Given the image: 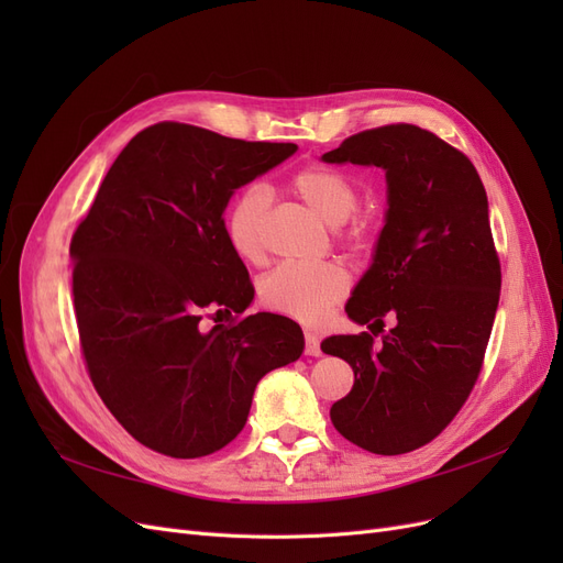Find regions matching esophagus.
<instances>
[{
    "mask_svg": "<svg viewBox=\"0 0 563 563\" xmlns=\"http://www.w3.org/2000/svg\"><path fill=\"white\" fill-rule=\"evenodd\" d=\"M305 354H310V356H319V354H321L319 335H317V333H312V331L305 333Z\"/></svg>",
    "mask_w": 563,
    "mask_h": 563,
    "instance_id": "esophagus-1",
    "label": "esophagus"
}]
</instances>
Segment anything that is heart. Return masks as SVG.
I'll use <instances>...</instances> for the list:
<instances>
[{
	"instance_id": "1",
	"label": "heart",
	"mask_w": 563,
	"mask_h": 563,
	"mask_svg": "<svg viewBox=\"0 0 563 563\" xmlns=\"http://www.w3.org/2000/svg\"><path fill=\"white\" fill-rule=\"evenodd\" d=\"M294 195L314 211L323 223L343 225L340 242L352 251H364L371 242V223L352 216L360 203V187L338 168L305 166L291 176ZM269 195L261 185H249L236 195L225 213V234L234 253L244 261L265 255ZM350 291V275L335 263L296 265L284 263L261 279L258 294L267 310L302 323H317Z\"/></svg>"
}]
</instances>
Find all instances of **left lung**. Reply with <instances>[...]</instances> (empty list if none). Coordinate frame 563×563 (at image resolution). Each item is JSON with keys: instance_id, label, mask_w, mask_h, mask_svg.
I'll list each match as a JSON object with an SVG mask.
<instances>
[{"instance_id": "8db88e82", "label": "left lung", "mask_w": 563, "mask_h": 563, "mask_svg": "<svg viewBox=\"0 0 563 563\" xmlns=\"http://www.w3.org/2000/svg\"><path fill=\"white\" fill-rule=\"evenodd\" d=\"M321 159L385 168L389 203L373 265L345 308L371 333L321 343L354 371L331 422L364 451H416L467 401L496 319L503 277L484 183L467 155L416 124L354 133ZM385 316L398 323L376 346Z\"/></svg>"}]
</instances>
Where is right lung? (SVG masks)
<instances>
[{"label":"right lung","instance_id":"right-lung-1","mask_svg":"<svg viewBox=\"0 0 563 563\" xmlns=\"http://www.w3.org/2000/svg\"><path fill=\"white\" fill-rule=\"evenodd\" d=\"M296 150L152 124L114 159L73 234L84 364L110 413L152 451L201 457L228 446L258 380L302 354L296 321L244 314L253 284L223 218L236 187ZM209 311L227 323L201 330Z\"/></svg>","mask_w":563,"mask_h":563}]
</instances>
